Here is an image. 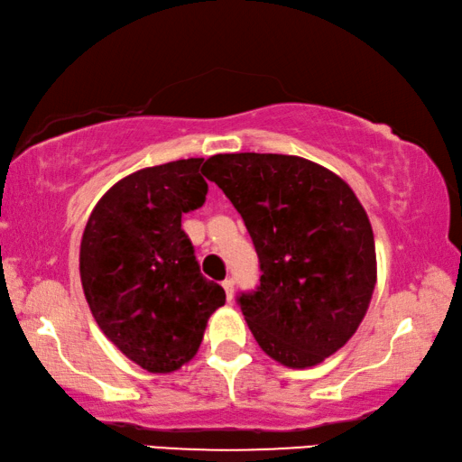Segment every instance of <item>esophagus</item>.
<instances>
[{"label": "esophagus", "mask_w": 462, "mask_h": 462, "mask_svg": "<svg viewBox=\"0 0 462 462\" xmlns=\"http://www.w3.org/2000/svg\"><path fill=\"white\" fill-rule=\"evenodd\" d=\"M222 288L226 290V298L232 300L234 298V280H232V277H228V280L222 282Z\"/></svg>", "instance_id": "obj_1"}]
</instances>
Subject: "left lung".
I'll use <instances>...</instances> for the list:
<instances>
[{
	"mask_svg": "<svg viewBox=\"0 0 462 462\" xmlns=\"http://www.w3.org/2000/svg\"><path fill=\"white\" fill-rule=\"evenodd\" d=\"M203 174L245 219L261 283L238 306L269 357L310 368L357 331L376 285L362 203L327 168L283 153H217Z\"/></svg>",
	"mask_w": 462,
	"mask_h": 462,
	"instance_id": "8db88e82",
	"label": "left lung"
}]
</instances>
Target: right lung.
Listing matches in <instances>:
<instances>
[{
  "label": "right lung",
  "mask_w": 462,
  "mask_h": 462,
  "mask_svg": "<svg viewBox=\"0 0 462 462\" xmlns=\"http://www.w3.org/2000/svg\"><path fill=\"white\" fill-rule=\"evenodd\" d=\"M201 164L177 160L121 179L92 209L79 246L94 320L129 360L156 374L191 360L208 319L226 302L180 228L182 214L208 195Z\"/></svg>",
  "instance_id": "obj_1"
}]
</instances>
